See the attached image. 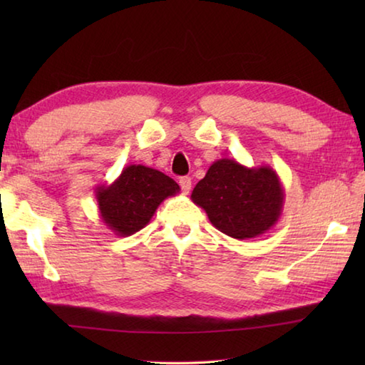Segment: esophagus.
I'll return each instance as SVG.
<instances>
[{
	"label": "esophagus",
	"mask_w": 365,
	"mask_h": 365,
	"mask_svg": "<svg viewBox=\"0 0 365 365\" xmlns=\"http://www.w3.org/2000/svg\"><path fill=\"white\" fill-rule=\"evenodd\" d=\"M180 188H182V191L185 195H188L190 193V190H191V178L190 177H182L180 178Z\"/></svg>",
	"instance_id": "obj_1"
}]
</instances>
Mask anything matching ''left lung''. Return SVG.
<instances>
[{"mask_svg":"<svg viewBox=\"0 0 365 365\" xmlns=\"http://www.w3.org/2000/svg\"><path fill=\"white\" fill-rule=\"evenodd\" d=\"M191 201L211 224L237 240L256 238L277 224L285 191L270 165L246 168L235 159H219L197 182Z\"/></svg>","mask_w":365,"mask_h":365,"instance_id":"left-lung-1","label":"left lung"}]
</instances>
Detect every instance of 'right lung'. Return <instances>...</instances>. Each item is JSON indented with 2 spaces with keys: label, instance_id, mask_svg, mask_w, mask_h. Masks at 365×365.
<instances>
[{
  "label": "right lung",
  "instance_id": "obj_1",
  "mask_svg": "<svg viewBox=\"0 0 365 365\" xmlns=\"http://www.w3.org/2000/svg\"><path fill=\"white\" fill-rule=\"evenodd\" d=\"M178 191L175 180L163 172L130 164L113 183L96 187L95 196L104 225L117 237H130L148 225L165 197Z\"/></svg>",
  "mask_w": 365,
  "mask_h": 365
}]
</instances>
